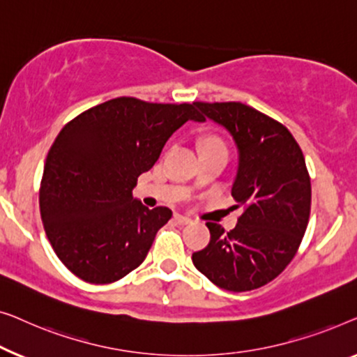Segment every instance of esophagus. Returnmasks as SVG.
<instances>
[{
    "label": "esophagus",
    "mask_w": 357,
    "mask_h": 357,
    "mask_svg": "<svg viewBox=\"0 0 357 357\" xmlns=\"http://www.w3.org/2000/svg\"><path fill=\"white\" fill-rule=\"evenodd\" d=\"M174 222H176L178 225H189L190 222H192V220H190L189 217H184V215L176 213V215H174Z\"/></svg>",
    "instance_id": "34e87169"
}]
</instances>
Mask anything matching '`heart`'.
Instances as JSON below:
<instances>
[{
    "label": "heart",
    "instance_id": "1",
    "mask_svg": "<svg viewBox=\"0 0 357 357\" xmlns=\"http://www.w3.org/2000/svg\"><path fill=\"white\" fill-rule=\"evenodd\" d=\"M213 145H220V147H223V144L215 137H210V139L205 140V147H213Z\"/></svg>",
    "mask_w": 357,
    "mask_h": 357
}]
</instances>
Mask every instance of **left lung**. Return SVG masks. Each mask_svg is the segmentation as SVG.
I'll return each instance as SVG.
<instances>
[{
  "label": "left lung",
  "instance_id": "obj_1",
  "mask_svg": "<svg viewBox=\"0 0 357 357\" xmlns=\"http://www.w3.org/2000/svg\"><path fill=\"white\" fill-rule=\"evenodd\" d=\"M238 147L231 188L243 215L229 233L207 223L210 243L192 262L218 288L243 293L277 278L298 252L309 223L310 178L303 150L283 124L239 102H195Z\"/></svg>",
  "mask_w": 357,
  "mask_h": 357
}]
</instances>
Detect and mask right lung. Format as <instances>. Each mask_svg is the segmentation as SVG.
<instances>
[{
    "mask_svg": "<svg viewBox=\"0 0 357 357\" xmlns=\"http://www.w3.org/2000/svg\"><path fill=\"white\" fill-rule=\"evenodd\" d=\"M189 119L202 121L194 103L119 97L61 129L45 162L40 213L53 250L76 277L107 284L144 262L173 213L147 208L132 189Z\"/></svg>",
    "mask_w": 357,
    "mask_h": 357,
    "instance_id": "add662e5",
    "label": "right lung"
}]
</instances>
